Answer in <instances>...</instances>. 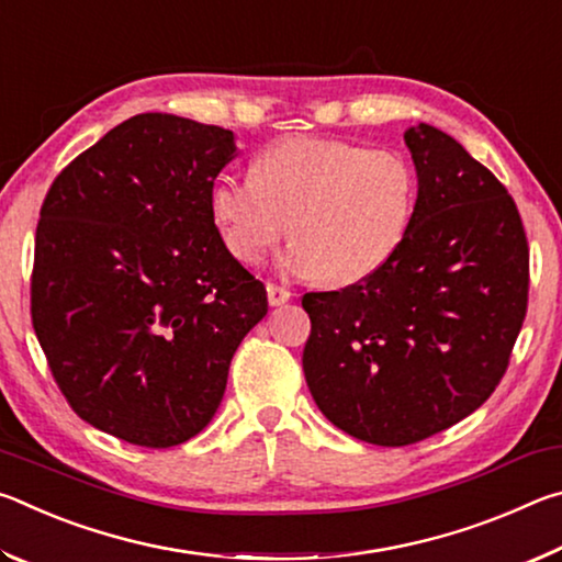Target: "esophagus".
Masks as SVG:
<instances>
[{
	"label": "esophagus",
	"mask_w": 562,
	"mask_h": 562,
	"mask_svg": "<svg viewBox=\"0 0 562 562\" xmlns=\"http://www.w3.org/2000/svg\"><path fill=\"white\" fill-rule=\"evenodd\" d=\"M292 297V292L288 288H278V284H268V302L272 307H280Z\"/></svg>",
	"instance_id": "esophagus-1"
}]
</instances>
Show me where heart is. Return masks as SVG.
Segmentation results:
<instances>
[{
    "mask_svg": "<svg viewBox=\"0 0 562 562\" xmlns=\"http://www.w3.org/2000/svg\"><path fill=\"white\" fill-rule=\"evenodd\" d=\"M414 170L392 150L294 136L262 150L252 176H221L211 207L240 262H258L290 227L282 265L351 284L392 258L412 225Z\"/></svg>",
    "mask_w": 562,
    "mask_h": 562,
    "instance_id": "obj_1",
    "label": "heart"
}]
</instances>
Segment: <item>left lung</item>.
Here are the masks:
<instances>
[{
  "mask_svg": "<svg viewBox=\"0 0 562 562\" xmlns=\"http://www.w3.org/2000/svg\"><path fill=\"white\" fill-rule=\"evenodd\" d=\"M418 193L402 245L339 292H307L310 394L359 441L408 446L473 414L506 374L528 307L518 207L449 133H404Z\"/></svg>",
  "mask_w": 562,
  "mask_h": 562,
  "instance_id": "left-lung-1",
  "label": "left lung"
}]
</instances>
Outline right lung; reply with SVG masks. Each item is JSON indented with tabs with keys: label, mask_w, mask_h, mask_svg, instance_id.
<instances>
[{
	"label": "right lung",
	"mask_w": 562,
	"mask_h": 562,
	"mask_svg": "<svg viewBox=\"0 0 562 562\" xmlns=\"http://www.w3.org/2000/svg\"><path fill=\"white\" fill-rule=\"evenodd\" d=\"M233 131L138 113L66 166L44 198L32 322L61 394L121 441L168 449L223 402L268 292L215 227Z\"/></svg>",
	"instance_id": "obj_1"
}]
</instances>
